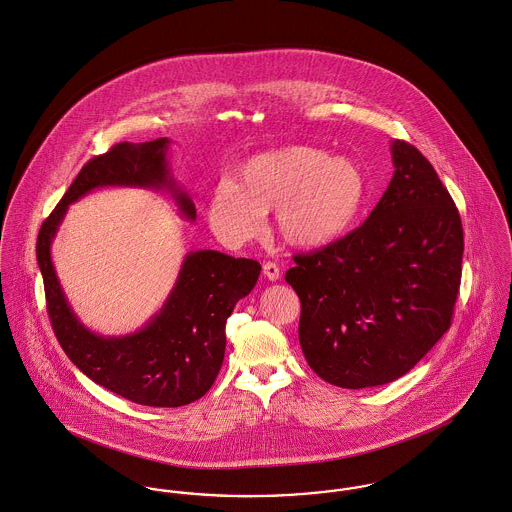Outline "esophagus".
Returning <instances> with one entry per match:
<instances>
[{"label":"esophagus","mask_w":512,"mask_h":512,"mask_svg":"<svg viewBox=\"0 0 512 512\" xmlns=\"http://www.w3.org/2000/svg\"><path fill=\"white\" fill-rule=\"evenodd\" d=\"M263 275L267 276L269 280H278V278H280V269H278L276 263L267 261V263L263 265Z\"/></svg>","instance_id":"obj_1"}]
</instances>
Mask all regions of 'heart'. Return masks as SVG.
<instances>
[{
	"mask_svg": "<svg viewBox=\"0 0 512 512\" xmlns=\"http://www.w3.org/2000/svg\"><path fill=\"white\" fill-rule=\"evenodd\" d=\"M368 198V179L351 158L314 146H284L247 159L236 181H222L208 198V218L226 241H247L275 210L278 237L317 249L353 228Z\"/></svg>",
	"mask_w": 512,
	"mask_h": 512,
	"instance_id": "obj_1",
	"label": "heart"
}]
</instances>
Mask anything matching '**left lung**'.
Here are the masks:
<instances>
[{
	"mask_svg": "<svg viewBox=\"0 0 512 512\" xmlns=\"http://www.w3.org/2000/svg\"><path fill=\"white\" fill-rule=\"evenodd\" d=\"M394 177L366 222L294 255L300 347L319 378L360 390L407 374L450 329L460 292L464 230L433 165L392 144Z\"/></svg>",
	"mask_w": 512,
	"mask_h": 512,
	"instance_id": "left-lung-1",
	"label": "left lung"
}]
</instances>
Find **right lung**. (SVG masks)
Segmentation results:
<instances>
[{"instance_id": "obj_1", "label": "right lung", "mask_w": 512, "mask_h": 512, "mask_svg": "<svg viewBox=\"0 0 512 512\" xmlns=\"http://www.w3.org/2000/svg\"><path fill=\"white\" fill-rule=\"evenodd\" d=\"M167 148V138L120 142L107 154L89 159L42 222L37 239L46 312L60 347L95 384L148 407H181L212 388L224 362L226 321L253 290L261 265L210 249L189 253L158 314L132 335L103 337L72 312L52 265L50 245L68 206L97 187L167 189L183 216L195 220L193 200L169 173Z\"/></svg>"}]
</instances>
